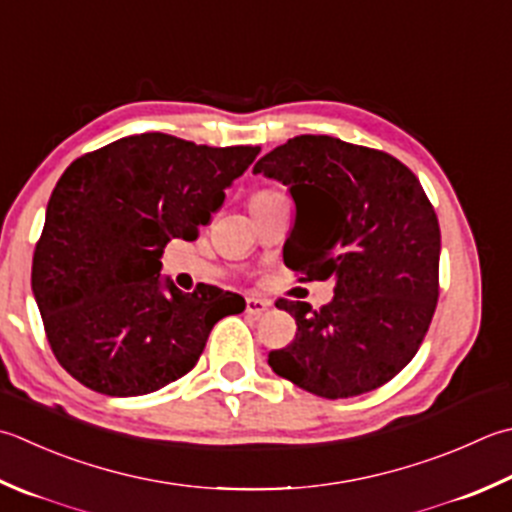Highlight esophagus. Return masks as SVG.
<instances>
[{
  "mask_svg": "<svg viewBox=\"0 0 512 512\" xmlns=\"http://www.w3.org/2000/svg\"><path fill=\"white\" fill-rule=\"evenodd\" d=\"M270 306V302L266 299H257V297H246V315H253L259 317L262 313H266Z\"/></svg>",
  "mask_w": 512,
  "mask_h": 512,
  "instance_id": "esophagus-1",
  "label": "esophagus"
}]
</instances>
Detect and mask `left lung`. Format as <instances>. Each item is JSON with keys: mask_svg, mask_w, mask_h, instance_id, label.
<instances>
[{"mask_svg": "<svg viewBox=\"0 0 512 512\" xmlns=\"http://www.w3.org/2000/svg\"><path fill=\"white\" fill-rule=\"evenodd\" d=\"M253 173L295 202L286 266L335 282L322 310L279 299L297 333L268 355L270 368L326 399L390 382L415 357L439 295L442 235L419 179L382 150L328 135L288 139Z\"/></svg>", "mask_w": 512, "mask_h": 512, "instance_id": "8db88e82", "label": "left lung"}]
</instances>
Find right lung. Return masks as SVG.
<instances>
[{"label":"right lung","instance_id":"obj_1","mask_svg":"<svg viewBox=\"0 0 512 512\" xmlns=\"http://www.w3.org/2000/svg\"><path fill=\"white\" fill-rule=\"evenodd\" d=\"M259 146H197L142 133L75 159L53 190L33 257V295L57 362L110 397L164 388L197 364L244 297L162 279L170 239H197Z\"/></svg>","mask_w":512,"mask_h":512}]
</instances>
